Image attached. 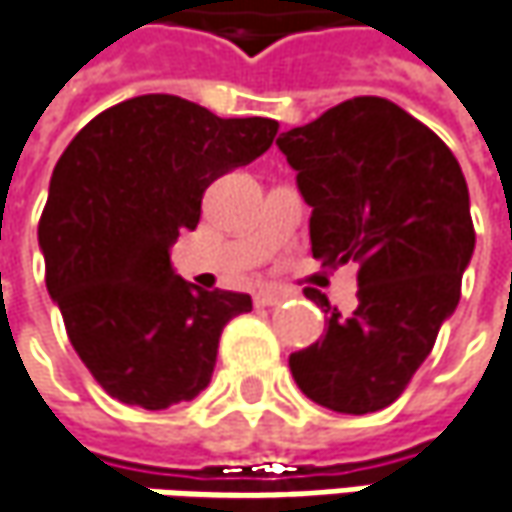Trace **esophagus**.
Returning a JSON list of instances; mask_svg holds the SVG:
<instances>
[{
  "instance_id": "esophagus-1",
  "label": "esophagus",
  "mask_w": 512,
  "mask_h": 512,
  "mask_svg": "<svg viewBox=\"0 0 512 512\" xmlns=\"http://www.w3.org/2000/svg\"><path fill=\"white\" fill-rule=\"evenodd\" d=\"M286 298H289V292L286 289H263V292H257L255 295V304L257 307H278V304H284Z\"/></svg>"
}]
</instances>
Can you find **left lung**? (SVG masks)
<instances>
[{"label": "left lung", "mask_w": 512, "mask_h": 512, "mask_svg": "<svg viewBox=\"0 0 512 512\" xmlns=\"http://www.w3.org/2000/svg\"><path fill=\"white\" fill-rule=\"evenodd\" d=\"M313 208L321 266L359 263V307H327V333L289 356L298 388L339 414L391 406L461 301L475 249L469 191L440 138L385 98H350L278 138Z\"/></svg>", "instance_id": "1"}]
</instances>
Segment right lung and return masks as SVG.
Masks as SVG:
<instances>
[{
	"label": "right lung",
	"instance_id": "obj_1",
	"mask_svg": "<svg viewBox=\"0 0 512 512\" xmlns=\"http://www.w3.org/2000/svg\"><path fill=\"white\" fill-rule=\"evenodd\" d=\"M275 136L272 118L138 95L95 115L60 156L40 217L48 295L118 403L162 411L211 382L220 333L252 298L188 284L167 249L196 228L205 188L255 162Z\"/></svg>",
	"mask_w": 512,
	"mask_h": 512
}]
</instances>
